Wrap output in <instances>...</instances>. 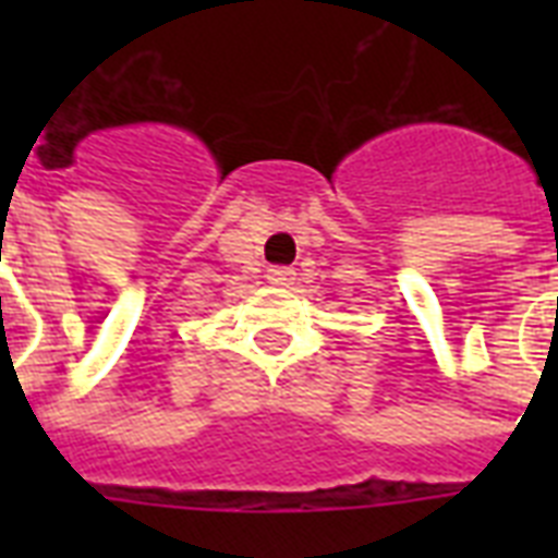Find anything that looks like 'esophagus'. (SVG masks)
<instances>
[{"label":"esophagus","instance_id":"1","mask_svg":"<svg viewBox=\"0 0 558 558\" xmlns=\"http://www.w3.org/2000/svg\"><path fill=\"white\" fill-rule=\"evenodd\" d=\"M266 278H269V283H275V287H289V283L295 280V271L289 269V266H271V269L266 271Z\"/></svg>","mask_w":558,"mask_h":558}]
</instances>
